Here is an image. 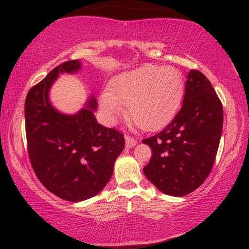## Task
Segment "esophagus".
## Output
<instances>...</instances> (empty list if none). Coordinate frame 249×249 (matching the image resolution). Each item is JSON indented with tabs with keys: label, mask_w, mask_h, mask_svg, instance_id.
Returning a JSON list of instances; mask_svg holds the SVG:
<instances>
[{
	"label": "esophagus",
	"mask_w": 249,
	"mask_h": 249,
	"mask_svg": "<svg viewBox=\"0 0 249 249\" xmlns=\"http://www.w3.org/2000/svg\"><path fill=\"white\" fill-rule=\"evenodd\" d=\"M125 144H126V147H127V148H133L134 146H136L137 141L135 140L134 137L126 135V136H125Z\"/></svg>",
	"instance_id": "obj_1"
}]
</instances>
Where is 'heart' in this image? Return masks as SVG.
Returning <instances> with one entry per match:
<instances>
[{"mask_svg":"<svg viewBox=\"0 0 249 249\" xmlns=\"http://www.w3.org/2000/svg\"><path fill=\"white\" fill-rule=\"evenodd\" d=\"M182 75L174 67L145 65L124 72L109 83L100 96V107L113 122L127 107L130 122L145 130H154L169 122L182 101Z\"/></svg>","mask_w":249,"mask_h":249,"instance_id":"heart-1","label":"heart"}]
</instances>
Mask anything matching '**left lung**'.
I'll list each match as a JSON object with an SVG mask.
<instances>
[{"label":"left lung","mask_w":249,"mask_h":249,"mask_svg":"<svg viewBox=\"0 0 249 249\" xmlns=\"http://www.w3.org/2000/svg\"><path fill=\"white\" fill-rule=\"evenodd\" d=\"M223 129V107L212 84L190 70L182 107L171 123L142 142L151 149L144 174L159 191L183 196L208 178Z\"/></svg>","instance_id":"1"}]
</instances>
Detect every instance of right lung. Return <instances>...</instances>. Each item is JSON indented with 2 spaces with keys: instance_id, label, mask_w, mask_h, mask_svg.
<instances>
[{
  "instance_id": "add662e5",
  "label": "right lung",
  "mask_w": 249,
  "mask_h": 249,
  "mask_svg": "<svg viewBox=\"0 0 249 249\" xmlns=\"http://www.w3.org/2000/svg\"><path fill=\"white\" fill-rule=\"evenodd\" d=\"M80 69V60L59 65L28 91L25 100L33 169L48 191L70 202L88 200L102 191L125 146L123 134L98 123L93 95L72 115L53 107L49 91L59 74L77 73Z\"/></svg>"
}]
</instances>
